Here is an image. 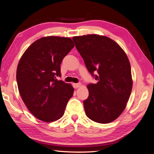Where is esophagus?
<instances>
[{
  "label": "esophagus",
  "instance_id": "1",
  "mask_svg": "<svg viewBox=\"0 0 154 154\" xmlns=\"http://www.w3.org/2000/svg\"><path fill=\"white\" fill-rule=\"evenodd\" d=\"M81 85H82V83H73V87H74V88H75V89L80 87Z\"/></svg>",
  "mask_w": 154,
  "mask_h": 154
}]
</instances>
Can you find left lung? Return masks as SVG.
Wrapping results in <instances>:
<instances>
[{
  "mask_svg": "<svg viewBox=\"0 0 154 154\" xmlns=\"http://www.w3.org/2000/svg\"><path fill=\"white\" fill-rule=\"evenodd\" d=\"M78 51L96 83L87 85L89 96L83 101L88 118L100 124L112 122L126 108L132 88L131 67L126 54L106 36H73Z\"/></svg>",
  "mask_w": 154,
  "mask_h": 154,
  "instance_id": "obj_1",
  "label": "left lung"
}]
</instances>
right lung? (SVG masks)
Listing matches in <instances>:
<instances>
[{
    "mask_svg": "<svg viewBox=\"0 0 154 154\" xmlns=\"http://www.w3.org/2000/svg\"><path fill=\"white\" fill-rule=\"evenodd\" d=\"M74 46L69 37L44 36L31 44L20 60L18 90L29 111L41 121L61 118L73 94L72 85L57 77H61V62Z\"/></svg>",
    "mask_w": 154,
    "mask_h": 154,
    "instance_id": "right-lung-1",
    "label": "right lung"
}]
</instances>
